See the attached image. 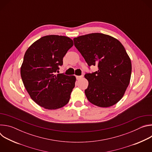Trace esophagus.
<instances>
[{
	"label": "esophagus",
	"instance_id": "esophagus-1",
	"mask_svg": "<svg viewBox=\"0 0 152 152\" xmlns=\"http://www.w3.org/2000/svg\"><path fill=\"white\" fill-rule=\"evenodd\" d=\"M82 77H83V76H76V79L77 80H79L80 79H81Z\"/></svg>",
	"mask_w": 152,
	"mask_h": 152
}]
</instances>
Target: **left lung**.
Segmentation results:
<instances>
[{"label":"left lung","instance_id":"left-lung-1","mask_svg":"<svg viewBox=\"0 0 152 152\" xmlns=\"http://www.w3.org/2000/svg\"><path fill=\"white\" fill-rule=\"evenodd\" d=\"M73 41L88 66L98 67L97 71L85 75L88 81L86 98L99 107L116 104L124 94L132 72L131 61L124 46L117 39L101 33L79 36Z\"/></svg>","mask_w":152,"mask_h":152}]
</instances>
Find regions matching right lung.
<instances>
[{
	"label": "right lung",
	"instance_id": "right-lung-1",
	"mask_svg": "<svg viewBox=\"0 0 152 152\" xmlns=\"http://www.w3.org/2000/svg\"><path fill=\"white\" fill-rule=\"evenodd\" d=\"M73 46L67 37L50 35L37 40L25 52L21 79L31 99L45 109H59L69 102L76 77L55 73Z\"/></svg>",
	"mask_w": 152,
	"mask_h": 152
}]
</instances>
